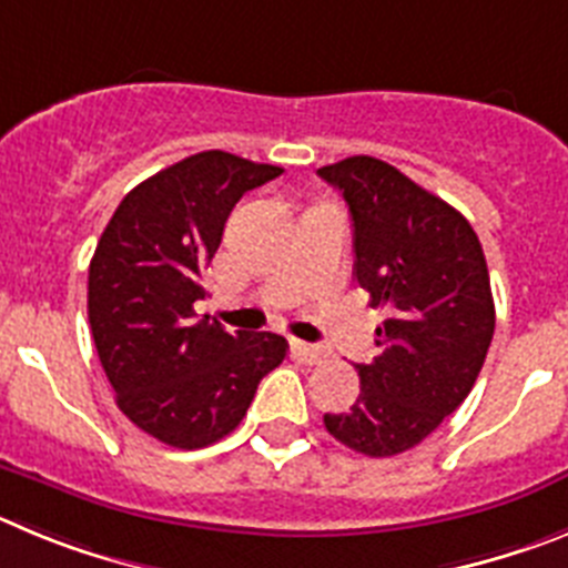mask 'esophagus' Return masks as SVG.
I'll list each match as a JSON object with an SVG mask.
<instances>
[{"label": "esophagus", "mask_w": 568, "mask_h": 568, "mask_svg": "<svg viewBox=\"0 0 568 568\" xmlns=\"http://www.w3.org/2000/svg\"><path fill=\"white\" fill-rule=\"evenodd\" d=\"M294 351L296 356H300L303 362H308V365H316V362H322L325 356H328V347L311 345V342H294Z\"/></svg>", "instance_id": "obj_1"}]
</instances>
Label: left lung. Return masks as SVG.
<instances>
[{"label": "left lung", "mask_w": 568, "mask_h": 568, "mask_svg": "<svg viewBox=\"0 0 568 568\" xmlns=\"http://www.w3.org/2000/svg\"><path fill=\"white\" fill-rule=\"evenodd\" d=\"M354 223V277L387 320L359 396L325 413V430L362 456L416 447L473 390L495 331V303L478 234L462 212L371 155L322 166Z\"/></svg>", "instance_id": "left-lung-1"}]
</instances>
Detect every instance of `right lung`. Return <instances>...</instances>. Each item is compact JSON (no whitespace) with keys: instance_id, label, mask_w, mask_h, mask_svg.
<instances>
[{"instance_id":"obj_1","label":"right lung","mask_w":568,"mask_h":568,"mask_svg":"<svg viewBox=\"0 0 568 568\" xmlns=\"http://www.w3.org/2000/svg\"><path fill=\"white\" fill-rule=\"evenodd\" d=\"M277 175L280 166L221 150L183 158L119 203L90 260L87 316L115 405L170 447L229 436L285 359L283 336L195 314L234 203Z\"/></svg>"}]
</instances>
